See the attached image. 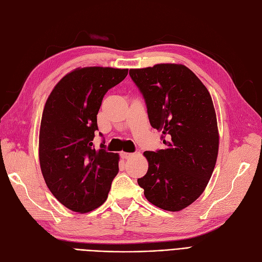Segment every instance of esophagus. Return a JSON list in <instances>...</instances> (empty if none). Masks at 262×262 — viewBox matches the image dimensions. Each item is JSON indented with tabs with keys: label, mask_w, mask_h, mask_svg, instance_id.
I'll return each instance as SVG.
<instances>
[{
	"label": "esophagus",
	"mask_w": 262,
	"mask_h": 262,
	"mask_svg": "<svg viewBox=\"0 0 262 262\" xmlns=\"http://www.w3.org/2000/svg\"><path fill=\"white\" fill-rule=\"evenodd\" d=\"M133 155V153H128V152H121L120 153V157H121L122 159H130Z\"/></svg>",
	"instance_id": "esophagus-1"
}]
</instances>
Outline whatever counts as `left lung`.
Listing matches in <instances>:
<instances>
[{
  "label": "left lung",
  "mask_w": 262,
  "mask_h": 262,
  "mask_svg": "<svg viewBox=\"0 0 262 262\" xmlns=\"http://www.w3.org/2000/svg\"><path fill=\"white\" fill-rule=\"evenodd\" d=\"M143 95L152 128L162 131L164 150L145 151L148 168L138 179L145 199L168 211L195 202L215 168L219 134L213 100L192 70L179 63L130 69Z\"/></svg>",
  "instance_id": "left-lung-1"
}]
</instances>
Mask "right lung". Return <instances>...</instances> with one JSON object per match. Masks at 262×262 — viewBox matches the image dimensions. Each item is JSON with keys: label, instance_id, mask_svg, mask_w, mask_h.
I'll return each mask as SVG.
<instances>
[{"label": "right lung", "instance_id": "1", "mask_svg": "<svg viewBox=\"0 0 262 262\" xmlns=\"http://www.w3.org/2000/svg\"><path fill=\"white\" fill-rule=\"evenodd\" d=\"M128 70L77 68L62 77L45 103L40 169L52 194L70 210L82 214L101 206L119 172V154L105 151L104 142L96 150L93 140L104 95L125 78Z\"/></svg>", "mask_w": 262, "mask_h": 262}]
</instances>
